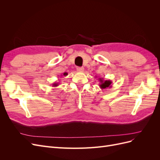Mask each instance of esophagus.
Wrapping results in <instances>:
<instances>
[{"mask_svg": "<svg viewBox=\"0 0 160 160\" xmlns=\"http://www.w3.org/2000/svg\"><path fill=\"white\" fill-rule=\"evenodd\" d=\"M77 71L78 72H83L84 71V68L83 67H77Z\"/></svg>", "mask_w": 160, "mask_h": 160, "instance_id": "obj_1", "label": "esophagus"}]
</instances>
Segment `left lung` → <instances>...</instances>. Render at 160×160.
Returning a JSON list of instances; mask_svg holds the SVG:
<instances>
[{
    "label": "left lung",
    "mask_w": 160,
    "mask_h": 160,
    "mask_svg": "<svg viewBox=\"0 0 160 160\" xmlns=\"http://www.w3.org/2000/svg\"><path fill=\"white\" fill-rule=\"evenodd\" d=\"M100 84H99V87L101 89H105V88H111V83L112 82L110 80H104L103 78H99V79Z\"/></svg>",
    "instance_id": "obj_1"
}]
</instances>
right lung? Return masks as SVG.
Instances as JSON below:
<instances>
[{"label": "right lung", "instance_id": "obj_1", "mask_svg": "<svg viewBox=\"0 0 160 160\" xmlns=\"http://www.w3.org/2000/svg\"><path fill=\"white\" fill-rule=\"evenodd\" d=\"M63 75H64V76L67 75V72H64V73H63ZM58 85H59V83H54L52 84V86H53V87H57V86H58Z\"/></svg>", "mask_w": 160, "mask_h": 160}]
</instances>
